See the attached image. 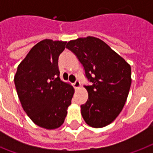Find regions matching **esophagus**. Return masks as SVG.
I'll use <instances>...</instances> for the list:
<instances>
[{
	"instance_id": "1",
	"label": "esophagus",
	"mask_w": 153,
	"mask_h": 153,
	"mask_svg": "<svg viewBox=\"0 0 153 153\" xmlns=\"http://www.w3.org/2000/svg\"><path fill=\"white\" fill-rule=\"evenodd\" d=\"M80 86H81V83H80V82L79 81V80H76V81L74 82V88H79L80 87Z\"/></svg>"
}]
</instances>
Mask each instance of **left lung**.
<instances>
[{
	"instance_id": "obj_1",
	"label": "left lung",
	"mask_w": 153,
	"mask_h": 153,
	"mask_svg": "<svg viewBox=\"0 0 153 153\" xmlns=\"http://www.w3.org/2000/svg\"><path fill=\"white\" fill-rule=\"evenodd\" d=\"M67 49L83 66L91 85L85 86L88 99L81 114L88 126L102 128L115 120L123 109L131 86L130 65L98 38L71 40Z\"/></svg>"
}]
</instances>
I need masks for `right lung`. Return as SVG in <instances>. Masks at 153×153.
Segmentation results:
<instances>
[{
    "label": "right lung",
    "mask_w": 153,
    "mask_h": 153,
    "mask_svg": "<svg viewBox=\"0 0 153 153\" xmlns=\"http://www.w3.org/2000/svg\"><path fill=\"white\" fill-rule=\"evenodd\" d=\"M67 42L44 39L20 62L14 77L23 109L36 125L47 129L64 122L74 88L60 80L59 56Z\"/></svg>",
    "instance_id": "add662e5"
}]
</instances>
